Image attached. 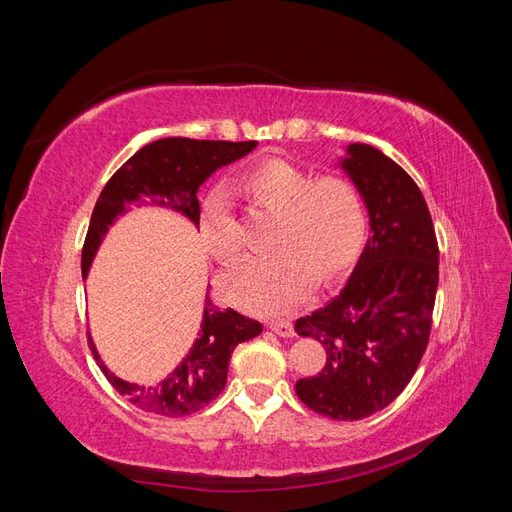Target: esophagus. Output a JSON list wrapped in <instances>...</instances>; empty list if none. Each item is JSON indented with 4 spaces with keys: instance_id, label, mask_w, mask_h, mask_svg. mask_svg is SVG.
I'll use <instances>...</instances> for the list:
<instances>
[{
    "instance_id": "esophagus-1",
    "label": "esophagus",
    "mask_w": 512,
    "mask_h": 512,
    "mask_svg": "<svg viewBox=\"0 0 512 512\" xmlns=\"http://www.w3.org/2000/svg\"><path fill=\"white\" fill-rule=\"evenodd\" d=\"M269 329L280 337H292L294 335V329H292V324L288 320H273V322H269Z\"/></svg>"
}]
</instances>
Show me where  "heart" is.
I'll list each match as a JSON object with an SVG mask.
<instances>
[{
    "label": "heart",
    "mask_w": 512,
    "mask_h": 512,
    "mask_svg": "<svg viewBox=\"0 0 512 512\" xmlns=\"http://www.w3.org/2000/svg\"><path fill=\"white\" fill-rule=\"evenodd\" d=\"M243 185L260 205L280 211V250L245 260L222 277V294L232 305L262 316L286 314L307 297L316 275L333 280L359 256L367 220L363 198L350 181L314 179L299 164L271 158L252 168ZM198 232L215 258H237L241 230L226 192L213 190L203 198Z\"/></svg>",
    "instance_id": "1"
}]
</instances>
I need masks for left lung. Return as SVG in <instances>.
Wrapping results in <instances>:
<instances>
[{"label": "left lung", "instance_id": "obj_1", "mask_svg": "<svg viewBox=\"0 0 512 512\" xmlns=\"http://www.w3.org/2000/svg\"><path fill=\"white\" fill-rule=\"evenodd\" d=\"M337 166L359 190L371 235L337 297L294 331L327 350L318 376L297 382L307 408L359 421L391 404L421 363L438 290V241L418 185L389 156L346 145Z\"/></svg>", "mask_w": 512, "mask_h": 512}]
</instances>
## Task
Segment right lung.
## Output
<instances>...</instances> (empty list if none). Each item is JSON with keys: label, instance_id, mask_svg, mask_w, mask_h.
Returning a JSON list of instances; mask_svg holds the SVG:
<instances>
[{"label": "right lung", "instance_id": "1", "mask_svg": "<svg viewBox=\"0 0 512 512\" xmlns=\"http://www.w3.org/2000/svg\"><path fill=\"white\" fill-rule=\"evenodd\" d=\"M256 141H192V138H160L138 149L117 173L108 179L91 213L87 239L83 245L81 269L87 277L108 228L117 218L132 211V205L149 198L153 205L175 211L198 228V190L215 170L241 160L254 151ZM262 333V324L237 314L235 309L211 305L205 294L203 322L192 348L170 374L153 386L117 378L100 359L94 339L89 348L106 380L130 404L160 416H185L207 406L222 393L228 376V361L237 344Z\"/></svg>", "mask_w": 512, "mask_h": 512}]
</instances>
